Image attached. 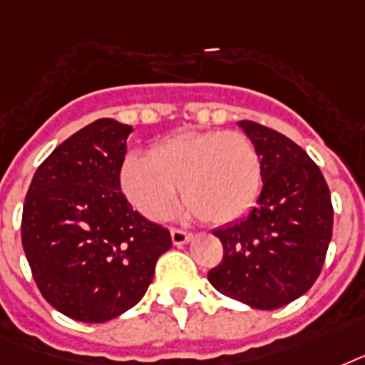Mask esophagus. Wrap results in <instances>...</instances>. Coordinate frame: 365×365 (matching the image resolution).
Wrapping results in <instances>:
<instances>
[{
	"instance_id": "1",
	"label": "esophagus",
	"mask_w": 365,
	"mask_h": 365,
	"mask_svg": "<svg viewBox=\"0 0 365 365\" xmlns=\"http://www.w3.org/2000/svg\"><path fill=\"white\" fill-rule=\"evenodd\" d=\"M171 240H173L175 245H185L192 240V234L186 232V230H180V228H173L171 230Z\"/></svg>"
}]
</instances>
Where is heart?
Returning a JSON list of instances; mask_svg holds the SVG:
<instances>
[{"mask_svg":"<svg viewBox=\"0 0 365 365\" xmlns=\"http://www.w3.org/2000/svg\"><path fill=\"white\" fill-rule=\"evenodd\" d=\"M129 202L148 219H163L177 200L209 225L238 221L262 186L255 143L240 131H182L154 146L150 156L131 154L121 168Z\"/></svg>","mask_w":365,"mask_h":365,"instance_id":"heart-1","label":"heart"}]
</instances>
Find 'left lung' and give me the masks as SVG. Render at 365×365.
Listing matches in <instances>:
<instances>
[{
    "label": "left lung",
    "mask_w": 365,
    "mask_h": 365,
    "mask_svg": "<svg viewBox=\"0 0 365 365\" xmlns=\"http://www.w3.org/2000/svg\"><path fill=\"white\" fill-rule=\"evenodd\" d=\"M262 162V190L242 221L215 230L222 261L207 278L222 295L274 310L312 287L331 242L333 205L320 168L282 133L238 121Z\"/></svg>",
    "instance_id": "obj_1"
}]
</instances>
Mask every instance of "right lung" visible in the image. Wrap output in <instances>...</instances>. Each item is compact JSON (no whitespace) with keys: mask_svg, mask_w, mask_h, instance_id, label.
Masks as SVG:
<instances>
[{"mask_svg":"<svg viewBox=\"0 0 365 365\" xmlns=\"http://www.w3.org/2000/svg\"><path fill=\"white\" fill-rule=\"evenodd\" d=\"M131 125L103 118L51 152L22 209V247L51 307L87 324L108 322L140 301L168 228L144 219L120 186Z\"/></svg>","mask_w":365,"mask_h":365,"instance_id":"1","label":"right lung"}]
</instances>
